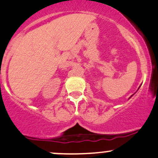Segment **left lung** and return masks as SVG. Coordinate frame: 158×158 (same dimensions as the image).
<instances>
[{
  "label": "left lung",
  "instance_id": "1",
  "mask_svg": "<svg viewBox=\"0 0 158 158\" xmlns=\"http://www.w3.org/2000/svg\"><path fill=\"white\" fill-rule=\"evenodd\" d=\"M132 96H133V95H132ZM132 96H131V97H132ZM131 97H130V98H131ZM130 98H129V99H130Z\"/></svg>",
  "mask_w": 158,
  "mask_h": 158
}]
</instances>
